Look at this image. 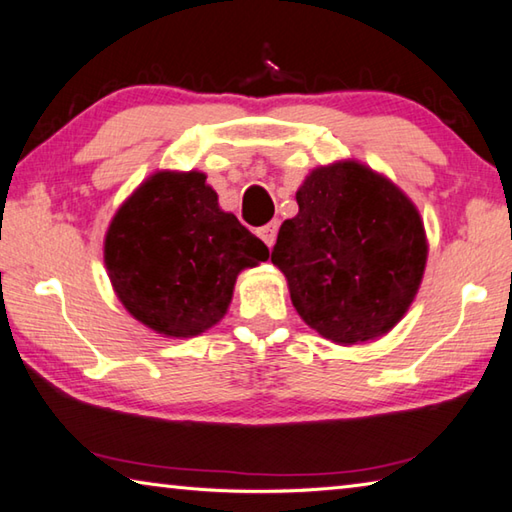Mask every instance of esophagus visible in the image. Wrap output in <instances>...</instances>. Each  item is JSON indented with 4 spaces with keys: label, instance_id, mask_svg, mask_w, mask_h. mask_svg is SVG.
Returning <instances> with one entry per match:
<instances>
[{
    "label": "esophagus",
    "instance_id": "34e87169",
    "mask_svg": "<svg viewBox=\"0 0 512 512\" xmlns=\"http://www.w3.org/2000/svg\"><path fill=\"white\" fill-rule=\"evenodd\" d=\"M257 237L262 239L268 248H271L275 244V239H277V224H275V221H273V224H266L262 228H257Z\"/></svg>",
    "mask_w": 512,
    "mask_h": 512
}]
</instances>
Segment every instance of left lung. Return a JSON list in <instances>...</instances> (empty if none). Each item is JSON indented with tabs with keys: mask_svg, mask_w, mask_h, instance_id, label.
<instances>
[{
	"mask_svg": "<svg viewBox=\"0 0 512 512\" xmlns=\"http://www.w3.org/2000/svg\"><path fill=\"white\" fill-rule=\"evenodd\" d=\"M271 262L311 329L349 347L392 331L423 282L427 237L412 199L353 159L320 165L295 192Z\"/></svg>",
	"mask_w": 512,
	"mask_h": 512,
	"instance_id": "8db88e82",
	"label": "left lung"
}]
</instances>
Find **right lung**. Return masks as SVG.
I'll return each instance as SVG.
<instances>
[{
  "label": "right lung",
  "instance_id": "add662e5",
  "mask_svg": "<svg viewBox=\"0 0 512 512\" xmlns=\"http://www.w3.org/2000/svg\"><path fill=\"white\" fill-rule=\"evenodd\" d=\"M102 253L120 304L163 338H194L215 327L237 275L271 255L219 208L199 170L147 176L116 210Z\"/></svg>",
  "mask_w": 512,
  "mask_h": 512
}]
</instances>
